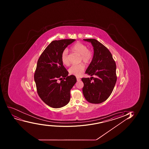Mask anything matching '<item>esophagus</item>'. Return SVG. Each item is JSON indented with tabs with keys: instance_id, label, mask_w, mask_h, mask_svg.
<instances>
[{
	"instance_id": "1",
	"label": "esophagus",
	"mask_w": 149,
	"mask_h": 149,
	"mask_svg": "<svg viewBox=\"0 0 149 149\" xmlns=\"http://www.w3.org/2000/svg\"><path fill=\"white\" fill-rule=\"evenodd\" d=\"M76 79H77V81H81V79L79 78V77H76Z\"/></svg>"
}]
</instances>
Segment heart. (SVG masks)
Masks as SVG:
<instances>
[{"label":"heart","mask_w":149,"mask_h":149,"mask_svg":"<svg viewBox=\"0 0 149 149\" xmlns=\"http://www.w3.org/2000/svg\"><path fill=\"white\" fill-rule=\"evenodd\" d=\"M71 50L80 55V62L84 63H89L91 62L94 57V53L91 49H89L86 45L77 42L71 47ZM61 61L63 65L68 66L69 65L68 56V51L66 49L63 50L61 54ZM85 69V65L83 63L73 65L69 69V73L76 76L81 75Z\"/></svg>","instance_id":"obj_1"}]
</instances>
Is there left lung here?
Returning <instances> with one entry per match:
<instances>
[{
  "label": "left lung",
  "mask_w": 149,
  "mask_h": 149,
  "mask_svg": "<svg viewBox=\"0 0 149 149\" xmlns=\"http://www.w3.org/2000/svg\"><path fill=\"white\" fill-rule=\"evenodd\" d=\"M94 47L93 60L86 74L95 77L83 78V94L90 103L98 104L104 102L111 94L116 83V64L108 49L95 39H85ZM93 80V81L91 80Z\"/></svg>",
  "instance_id": "left-lung-1"
}]
</instances>
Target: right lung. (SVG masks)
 I'll return each mask as SVG.
<instances>
[{
	"label": "right lung",
	"instance_id": "obj_1",
	"mask_svg": "<svg viewBox=\"0 0 149 149\" xmlns=\"http://www.w3.org/2000/svg\"><path fill=\"white\" fill-rule=\"evenodd\" d=\"M76 40H54L47 46L37 61L34 75L37 93L46 104L58 108L66 105L70 99V90L77 81L61 61L62 52Z\"/></svg>",
	"mask_w": 149,
	"mask_h": 149
}]
</instances>
